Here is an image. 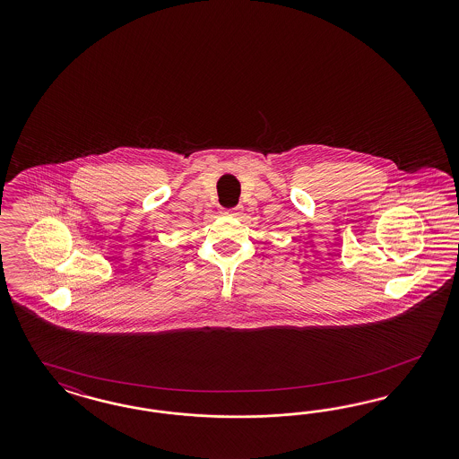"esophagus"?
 Returning <instances> with one entry per match:
<instances>
[{
    "label": "esophagus",
    "mask_w": 459,
    "mask_h": 459,
    "mask_svg": "<svg viewBox=\"0 0 459 459\" xmlns=\"http://www.w3.org/2000/svg\"><path fill=\"white\" fill-rule=\"evenodd\" d=\"M225 213H227V215H230V217H236V215L240 213V207H232V209H227L225 210Z\"/></svg>",
    "instance_id": "obj_1"
}]
</instances>
